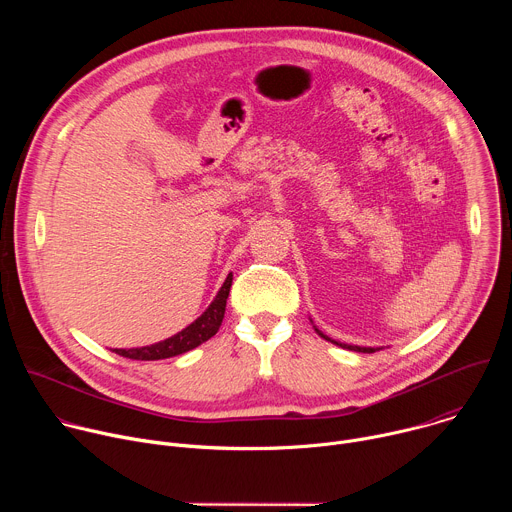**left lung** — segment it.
Returning <instances> with one entry per match:
<instances>
[{
	"instance_id": "left-lung-1",
	"label": "left lung",
	"mask_w": 512,
	"mask_h": 512,
	"mask_svg": "<svg viewBox=\"0 0 512 512\" xmlns=\"http://www.w3.org/2000/svg\"><path fill=\"white\" fill-rule=\"evenodd\" d=\"M316 332L322 336V338H326V340H330L328 336H324L318 328H316ZM330 342H334V344H338V346H342V348H348V350H354V352H375V348H367V346H350V344H342V342H336V340H330Z\"/></svg>"
}]
</instances>
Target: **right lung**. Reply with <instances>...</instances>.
I'll return each mask as SVG.
<instances>
[{
    "mask_svg": "<svg viewBox=\"0 0 512 512\" xmlns=\"http://www.w3.org/2000/svg\"><path fill=\"white\" fill-rule=\"evenodd\" d=\"M231 283H233V275L229 273L227 281L223 283L221 291H218L214 302L208 306V310L194 320L188 328H184L182 332H178L172 338H166L158 344L152 346H141V348H115L113 352H117L119 356L131 358V360H162V358H170L182 352H188L192 348H196L198 344L206 342L208 338H212L218 328L223 324L225 318V308H227V298H229V291H231Z\"/></svg>",
    "mask_w": 512,
    "mask_h": 512,
    "instance_id": "obj_1",
    "label": "right lung"
}]
</instances>
